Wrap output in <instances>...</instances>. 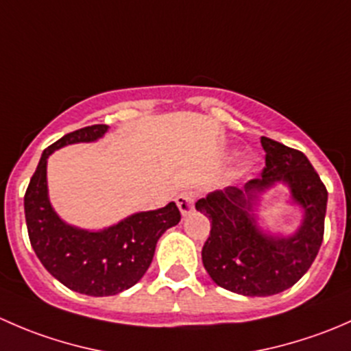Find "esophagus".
<instances>
[{"label": "esophagus", "mask_w": 351, "mask_h": 351, "mask_svg": "<svg viewBox=\"0 0 351 351\" xmlns=\"http://www.w3.org/2000/svg\"><path fill=\"white\" fill-rule=\"evenodd\" d=\"M176 205H178L182 215L192 214L195 208V193L193 192H182L176 197Z\"/></svg>", "instance_id": "1"}]
</instances>
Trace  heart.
<instances>
[{"label": "heart", "mask_w": 351, "mask_h": 351, "mask_svg": "<svg viewBox=\"0 0 351 351\" xmlns=\"http://www.w3.org/2000/svg\"><path fill=\"white\" fill-rule=\"evenodd\" d=\"M243 165H244V166H247V161H244V162H243Z\"/></svg>", "instance_id": "b5f03b06"}]
</instances>
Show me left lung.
Segmentation results:
<instances>
[{
	"mask_svg": "<svg viewBox=\"0 0 351 351\" xmlns=\"http://www.w3.org/2000/svg\"><path fill=\"white\" fill-rule=\"evenodd\" d=\"M265 168L243 189L215 190L195 204L210 221L202 261L219 287L250 297H267L290 289L316 260L323 243L328 190L300 151L261 137ZM285 182L293 203L303 208V222L290 237L261 232L254 207L259 195Z\"/></svg>",
	"mask_w": 351,
	"mask_h": 351,
	"instance_id": "8db88e82",
	"label": "left lung"
}]
</instances>
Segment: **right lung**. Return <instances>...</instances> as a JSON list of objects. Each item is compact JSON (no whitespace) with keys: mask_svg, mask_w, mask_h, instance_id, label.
Instances as JSON below:
<instances>
[{"mask_svg":"<svg viewBox=\"0 0 351 351\" xmlns=\"http://www.w3.org/2000/svg\"><path fill=\"white\" fill-rule=\"evenodd\" d=\"M108 125L83 127L66 134L42 153L25 192V221L35 254L62 285L84 295H115L136 285L153 261L156 243L180 222L175 202L158 210L137 212L101 231L66 224L52 208L47 192V158L76 143H93Z\"/></svg>","mask_w":351,"mask_h":351,"instance_id":"add662e5","label":"right lung"}]
</instances>
